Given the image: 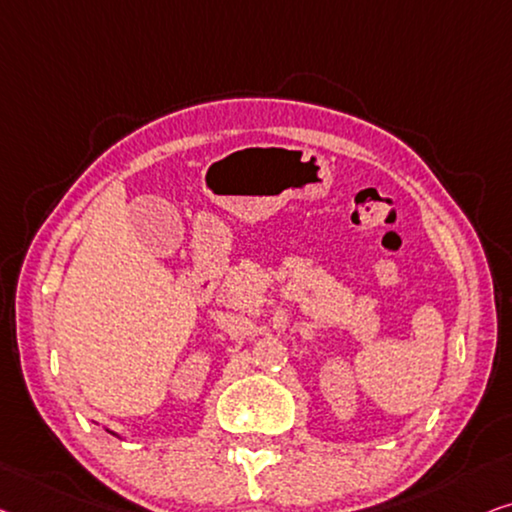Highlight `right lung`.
<instances>
[{
  "label": "right lung",
  "instance_id": "obj_1",
  "mask_svg": "<svg viewBox=\"0 0 512 512\" xmlns=\"http://www.w3.org/2000/svg\"><path fill=\"white\" fill-rule=\"evenodd\" d=\"M108 432H110V434H114V432H112V430H108ZM114 437H119V434H114Z\"/></svg>",
  "mask_w": 512,
  "mask_h": 512
}]
</instances>
